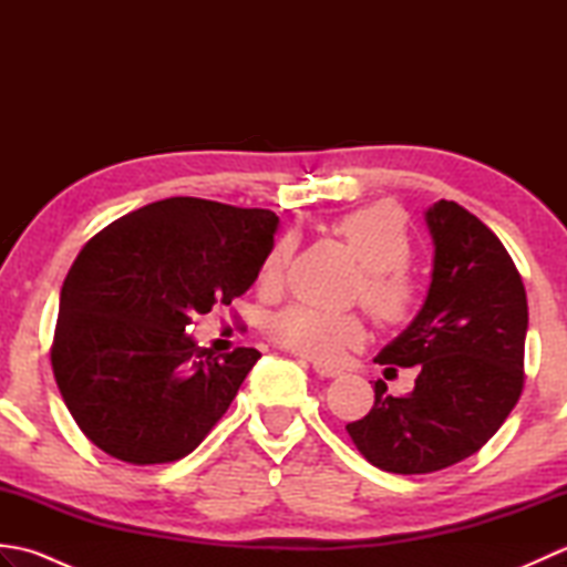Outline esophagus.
<instances>
[{
  "mask_svg": "<svg viewBox=\"0 0 567 567\" xmlns=\"http://www.w3.org/2000/svg\"><path fill=\"white\" fill-rule=\"evenodd\" d=\"M311 370H315L319 378H339L341 375L339 368L327 365V363H319V360H315V363H311Z\"/></svg>",
  "mask_w": 567,
  "mask_h": 567,
  "instance_id": "obj_1",
  "label": "esophagus"
}]
</instances>
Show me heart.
<instances>
[{
	"label": "heart",
	"mask_w": 567,
	"mask_h": 567,
	"mask_svg": "<svg viewBox=\"0 0 567 567\" xmlns=\"http://www.w3.org/2000/svg\"><path fill=\"white\" fill-rule=\"evenodd\" d=\"M339 234L355 258L363 262V277L355 285V297L388 327H404L414 319L419 295L406 275L412 260V236L406 216L394 204H370L336 221ZM290 260V244L280 240L265 258L260 285L275 287L280 282L285 265ZM275 343L299 355L317 360H339L348 348L365 341V319L355 311H327L297 305L275 315L268 323Z\"/></svg>",
	"instance_id": "b5f03b06"
}]
</instances>
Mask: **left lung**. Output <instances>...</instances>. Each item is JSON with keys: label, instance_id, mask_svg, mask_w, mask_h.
<instances>
[{"label": "left lung", "instance_id": "left-lung-1", "mask_svg": "<svg viewBox=\"0 0 567 567\" xmlns=\"http://www.w3.org/2000/svg\"><path fill=\"white\" fill-rule=\"evenodd\" d=\"M433 270L414 321L375 358L416 368L414 390L388 394L346 431L365 461L426 475L465 461L495 436L524 390L528 305L502 240L455 202L426 209ZM394 370V368H390Z\"/></svg>", "mask_w": 567, "mask_h": 567}]
</instances>
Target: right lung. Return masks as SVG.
I'll return each instance as SVG.
<instances>
[{"label": "right lung", "instance_id": "add662e5", "mask_svg": "<svg viewBox=\"0 0 567 567\" xmlns=\"http://www.w3.org/2000/svg\"><path fill=\"white\" fill-rule=\"evenodd\" d=\"M277 224L270 209L171 197L84 244L60 290L51 363L97 449L131 465L173 463L226 414L260 353L214 355L185 329L256 282Z\"/></svg>", "mask_w": 567, "mask_h": 567}]
</instances>
